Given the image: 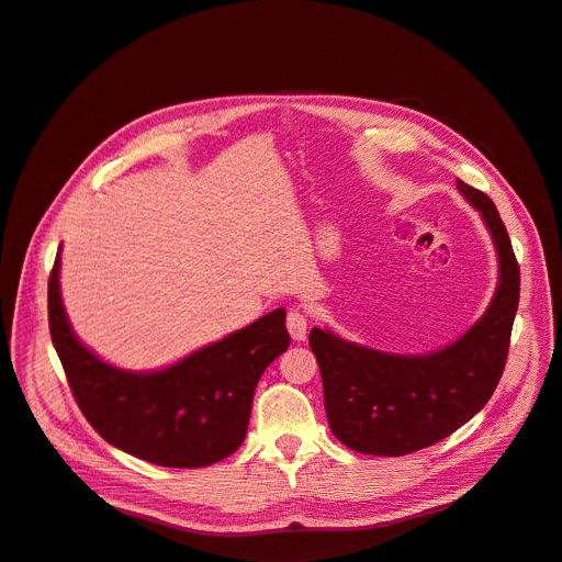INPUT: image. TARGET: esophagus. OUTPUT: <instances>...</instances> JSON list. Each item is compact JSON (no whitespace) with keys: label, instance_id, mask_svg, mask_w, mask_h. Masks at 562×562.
<instances>
[{"label":"esophagus","instance_id":"obj_1","mask_svg":"<svg viewBox=\"0 0 562 562\" xmlns=\"http://www.w3.org/2000/svg\"><path fill=\"white\" fill-rule=\"evenodd\" d=\"M285 325H288V331H290V336H293L295 341H304V339H306L308 323H306V316H304L302 311H297V308L290 311Z\"/></svg>","mask_w":562,"mask_h":562}]
</instances>
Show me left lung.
I'll return each instance as SVG.
<instances>
[{
  "label": "left lung",
  "instance_id": "1",
  "mask_svg": "<svg viewBox=\"0 0 562 562\" xmlns=\"http://www.w3.org/2000/svg\"><path fill=\"white\" fill-rule=\"evenodd\" d=\"M457 189L480 212L498 258L493 297L457 341L403 355L348 341L329 327L308 334L329 429L355 452L403 457L436 445L486 406L503 375L519 308V265L491 198L461 179Z\"/></svg>",
  "mask_w": 562,
  "mask_h": 562
}]
</instances>
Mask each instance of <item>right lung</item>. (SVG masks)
Segmentation results:
<instances>
[{
	"mask_svg": "<svg viewBox=\"0 0 562 562\" xmlns=\"http://www.w3.org/2000/svg\"><path fill=\"white\" fill-rule=\"evenodd\" d=\"M61 246L48 283L50 336L87 422L117 450L166 468H203L246 438L265 369L290 346L274 308L175 364L128 371L105 362L74 331L59 288Z\"/></svg>",
	"mask_w": 562,
	"mask_h": 562,
	"instance_id": "1",
	"label": "right lung"
}]
</instances>
